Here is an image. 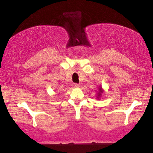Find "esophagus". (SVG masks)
I'll use <instances>...</instances> for the list:
<instances>
[{"mask_svg":"<svg viewBox=\"0 0 153 153\" xmlns=\"http://www.w3.org/2000/svg\"><path fill=\"white\" fill-rule=\"evenodd\" d=\"M74 87L75 88H78L79 87V85L77 84V83H74Z\"/></svg>","mask_w":153,"mask_h":153,"instance_id":"34e87169","label":"esophagus"}]
</instances>
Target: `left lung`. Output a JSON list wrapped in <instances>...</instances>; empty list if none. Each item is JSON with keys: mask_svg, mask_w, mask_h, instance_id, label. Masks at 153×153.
I'll list each match as a JSON object with an SVG mask.
<instances>
[{"mask_svg": "<svg viewBox=\"0 0 153 153\" xmlns=\"http://www.w3.org/2000/svg\"><path fill=\"white\" fill-rule=\"evenodd\" d=\"M101 92H102V90H101V88H100V92H98V96H100L101 95Z\"/></svg>", "mask_w": 153, "mask_h": 153, "instance_id": "1", "label": "left lung"}]
</instances>
